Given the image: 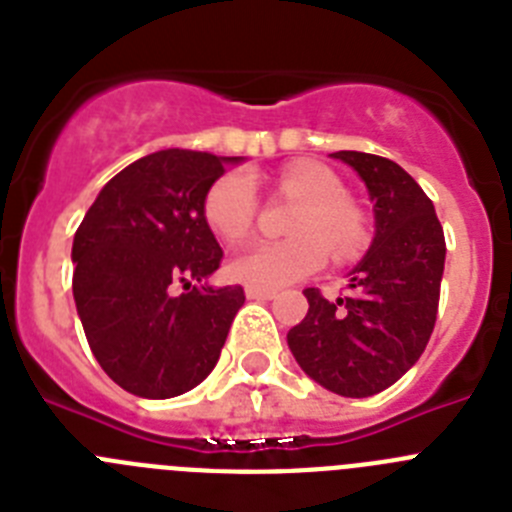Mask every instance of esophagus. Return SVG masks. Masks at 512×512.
I'll return each instance as SVG.
<instances>
[{
  "label": "esophagus",
  "mask_w": 512,
  "mask_h": 512,
  "mask_svg": "<svg viewBox=\"0 0 512 512\" xmlns=\"http://www.w3.org/2000/svg\"><path fill=\"white\" fill-rule=\"evenodd\" d=\"M246 297L248 300H274V297H277V292H274V289H261V287H251V284H248Z\"/></svg>",
  "instance_id": "1"
}]
</instances>
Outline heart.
<instances>
[{"label":"heart","instance_id":"obj_1","mask_svg":"<svg viewBox=\"0 0 512 512\" xmlns=\"http://www.w3.org/2000/svg\"><path fill=\"white\" fill-rule=\"evenodd\" d=\"M279 189L305 205L289 223L292 238L256 241L230 261V277L261 289H279L323 269L328 251L351 259L366 241L364 215L346 200V189L328 166L297 161L279 171ZM202 215L212 233L235 243L251 233L259 215V192L246 171H228L210 184Z\"/></svg>","mask_w":512,"mask_h":512}]
</instances>
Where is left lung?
I'll return each instance as SVG.
<instances>
[{
  "mask_svg": "<svg viewBox=\"0 0 512 512\" xmlns=\"http://www.w3.org/2000/svg\"><path fill=\"white\" fill-rule=\"evenodd\" d=\"M374 200L372 248L351 271L348 295L325 300L315 287L287 343L302 372L343 397H369L420 359L436 325L446 241L433 202L408 171L374 153L338 151Z\"/></svg>",
  "mask_w": 512,
  "mask_h": 512,
  "instance_id": "8db88e82",
  "label": "left lung"
}]
</instances>
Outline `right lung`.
Masks as SVG:
<instances>
[{
  "instance_id": "add662e5",
  "label": "right lung",
  "mask_w": 512,
  "mask_h": 512,
  "mask_svg": "<svg viewBox=\"0 0 512 512\" xmlns=\"http://www.w3.org/2000/svg\"><path fill=\"white\" fill-rule=\"evenodd\" d=\"M169 148L138 158L104 184L74 235V300L89 348L122 390L166 400L215 369L241 284L210 287L223 248L202 202L225 164Z\"/></svg>"
}]
</instances>
